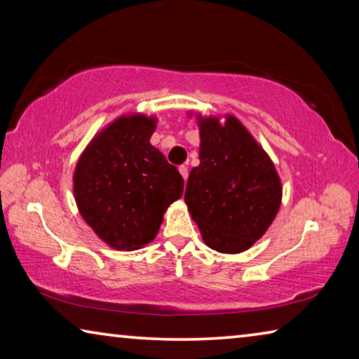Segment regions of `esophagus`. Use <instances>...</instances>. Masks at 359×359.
Instances as JSON below:
<instances>
[{"mask_svg": "<svg viewBox=\"0 0 359 359\" xmlns=\"http://www.w3.org/2000/svg\"><path fill=\"white\" fill-rule=\"evenodd\" d=\"M179 172H180L182 177H184V180L187 182V179H188V168L187 166H179Z\"/></svg>", "mask_w": 359, "mask_h": 359, "instance_id": "1", "label": "esophagus"}]
</instances>
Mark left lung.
Here are the masks:
<instances>
[{"instance_id": "obj_1", "label": "left lung", "mask_w": 359, "mask_h": 359, "mask_svg": "<svg viewBox=\"0 0 359 359\" xmlns=\"http://www.w3.org/2000/svg\"><path fill=\"white\" fill-rule=\"evenodd\" d=\"M193 115V112H190ZM199 165L187 182L185 203L201 238L220 253L250 248L280 209L282 180L274 163L242 121L196 114Z\"/></svg>"}]
</instances>
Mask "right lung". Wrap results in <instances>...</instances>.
I'll use <instances>...</instances> for the list:
<instances>
[{"instance_id":"1","label":"right lung","mask_w":359,"mask_h":359,"mask_svg":"<svg viewBox=\"0 0 359 359\" xmlns=\"http://www.w3.org/2000/svg\"><path fill=\"white\" fill-rule=\"evenodd\" d=\"M155 115L125 114L88 142L72 175L85 223L115 250H137L158 234L163 215L184 193V179L150 144Z\"/></svg>"}]
</instances>
